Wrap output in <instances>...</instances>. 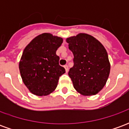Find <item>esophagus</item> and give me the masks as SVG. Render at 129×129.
<instances>
[{
    "label": "esophagus",
    "instance_id": "34e87169",
    "mask_svg": "<svg viewBox=\"0 0 129 129\" xmlns=\"http://www.w3.org/2000/svg\"><path fill=\"white\" fill-rule=\"evenodd\" d=\"M64 68H65V69H66V72L68 73V65L64 66Z\"/></svg>",
    "mask_w": 129,
    "mask_h": 129
}]
</instances>
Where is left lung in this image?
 <instances>
[{"label": "left lung", "instance_id": "8db88e82", "mask_svg": "<svg viewBox=\"0 0 129 129\" xmlns=\"http://www.w3.org/2000/svg\"><path fill=\"white\" fill-rule=\"evenodd\" d=\"M66 42L74 55V66L68 72L74 88L83 95H96L105 86L110 73L106 49L87 34L68 38Z\"/></svg>", "mask_w": 129, "mask_h": 129}]
</instances>
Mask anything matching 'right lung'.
Listing matches in <instances>:
<instances>
[{
  "mask_svg": "<svg viewBox=\"0 0 129 129\" xmlns=\"http://www.w3.org/2000/svg\"><path fill=\"white\" fill-rule=\"evenodd\" d=\"M62 43V38L43 33L35 37L24 49L19 70L23 83L32 94H50L57 86L59 77L66 73L56 54Z\"/></svg>",
  "mask_w": 129,
  "mask_h": 129,
  "instance_id": "add662e5",
  "label": "right lung"
}]
</instances>
